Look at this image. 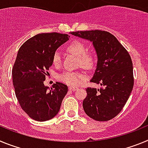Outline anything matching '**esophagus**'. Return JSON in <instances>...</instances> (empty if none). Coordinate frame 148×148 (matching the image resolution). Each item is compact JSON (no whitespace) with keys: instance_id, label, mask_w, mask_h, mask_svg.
Returning a JSON list of instances; mask_svg holds the SVG:
<instances>
[{"instance_id":"34e87169","label":"esophagus","mask_w":148,"mask_h":148,"mask_svg":"<svg viewBox=\"0 0 148 148\" xmlns=\"http://www.w3.org/2000/svg\"><path fill=\"white\" fill-rule=\"evenodd\" d=\"M78 87H69V90L70 91H75V90H78Z\"/></svg>"}]
</instances>
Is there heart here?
I'll use <instances>...</instances> for the list:
<instances>
[{
  "label": "heart",
  "mask_w": 148,
  "mask_h": 148,
  "mask_svg": "<svg viewBox=\"0 0 148 148\" xmlns=\"http://www.w3.org/2000/svg\"><path fill=\"white\" fill-rule=\"evenodd\" d=\"M66 49L69 53L74 54L78 57V64L83 67H93L95 63V56L92 52L87 51V47L85 44L78 40H74L68 44ZM53 61L55 64H59L61 61V55L58 52H56L53 54ZM84 75L83 73L74 71H66L59 75V79L64 83L68 85L77 86L80 84Z\"/></svg>",
  "instance_id": "1"
}]
</instances>
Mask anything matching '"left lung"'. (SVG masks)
Masks as SVG:
<instances>
[{
    "label": "left lung",
    "mask_w": 148,
    "mask_h": 148,
    "mask_svg": "<svg viewBox=\"0 0 148 148\" xmlns=\"http://www.w3.org/2000/svg\"><path fill=\"white\" fill-rule=\"evenodd\" d=\"M70 33L92 42L98 62L90 82L104 87L100 90L86 89L87 95L83 101L84 112L96 121H109L121 112L133 90L134 78L130 54L114 35L107 31Z\"/></svg>",
    "instance_id": "1"
}]
</instances>
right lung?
Listing matches in <instances>:
<instances>
[{
	"label": "right lung",
	"instance_id": "obj_1",
	"mask_svg": "<svg viewBox=\"0 0 148 148\" xmlns=\"http://www.w3.org/2000/svg\"><path fill=\"white\" fill-rule=\"evenodd\" d=\"M68 39L66 34H38L23 43L18 52L12 71L15 95L21 108L35 121L56 116L68 91L67 86L60 82L49 91L44 84L53 54Z\"/></svg>",
	"mask_w": 148,
	"mask_h": 148
}]
</instances>
